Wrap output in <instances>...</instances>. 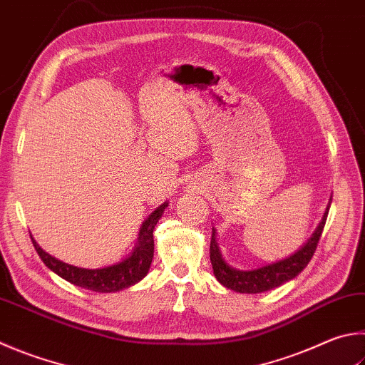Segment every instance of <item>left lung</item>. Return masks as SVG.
Returning <instances> with one entry per match:
<instances>
[{"mask_svg":"<svg viewBox=\"0 0 365 365\" xmlns=\"http://www.w3.org/2000/svg\"><path fill=\"white\" fill-rule=\"evenodd\" d=\"M330 202H332V200L329 201L326 214H324L319 227L316 228L313 236L309 237L304 246H302L300 250H297L295 254L284 258V260L267 264V267L255 268V269L241 271V269L231 268L230 264L225 263L220 250H218V246L215 242V230L212 231L210 263H212V268H214V274L217 277V281L225 287L236 290V292L260 294L281 286V284L287 282L290 279H294L295 276L300 274L302 271L307 268V264L314 255L317 242H319V237L322 235L324 225H326V220H327Z\"/></svg>","mask_w":365,"mask_h":365,"instance_id":"obj_1","label":"left lung"}]
</instances>
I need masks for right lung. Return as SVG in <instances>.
Listing matches in <instances>:
<instances>
[{"label":"right lung","instance_id":"add662e5","mask_svg":"<svg viewBox=\"0 0 365 365\" xmlns=\"http://www.w3.org/2000/svg\"><path fill=\"white\" fill-rule=\"evenodd\" d=\"M168 202L161 204L155 212H151V215L143 222L140 235H138L137 247L132 252V255L125 258L121 263L111 264L107 268L101 269H86L78 268L73 264L63 263L57 260L38 246L36 241L31 237L33 246L38 252V255L44 262L46 267L51 271H54L56 274L63 277L65 281H68L75 286L84 287L92 292H116V290H123L129 286H134L140 279L147 276L151 260H153L155 254V240H153V230L156 227L158 220H160L163 212L165 209Z\"/></svg>","mask_w":365,"mask_h":365}]
</instances>
